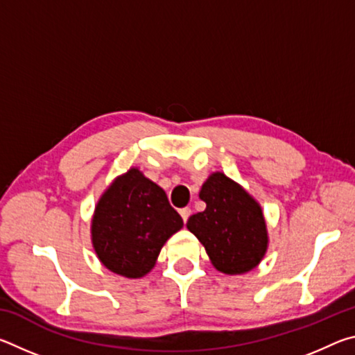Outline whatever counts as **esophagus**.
<instances>
[{
  "instance_id": "1",
  "label": "esophagus",
  "mask_w": 355,
  "mask_h": 355,
  "mask_svg": "<svg viewBox=\"0 0 355 355\" xmlns=\"http://www.w3.org/2000/svg\"><path fill=\"white\" fill-rule=\"evenodd\" d=\"M180 214H182L183 222L186 224V222H188V219H189V216H191V208H182V209H180Z\"/></svg>"
}]
</instances>
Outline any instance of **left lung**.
I'll return each instance as SVG.
<instances>
[{"label":"left lung","mask_w":355,"mask_h":355,"mask_svg":"<svg viewBox=\"0 0 355 355\" xmlns=\"http://www.w3.org/2000/svg\"><path fill=\"white\" fill-rule=\"evenodd\" d=\"M202 213L188 219V230L203 244L213 266L224 274H244L258 266L268 249L260 203L222 172L202 184Z\"/></svg>","instance_id":"left-lung-1"}]
</instances>
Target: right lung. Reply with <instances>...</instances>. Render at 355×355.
<instances>
[{
    "label": "right lung",
    "mask_w": 355,
    "mask_h": 355,
    "mask_svg": "<svg viewBox=\"0 0 355 355\" xmlns=\"http://www.w3.org/2000/svg\"><path fill=\"white\" fill-rule=\"evenodd\" d=\"M183 219L163 188L137 167L117 177L95 207L92 245L110 271L139 279L152 271L161 249Z\"/></svg>",
    "instance_id": "right-lung-1"
}]
</instances>
